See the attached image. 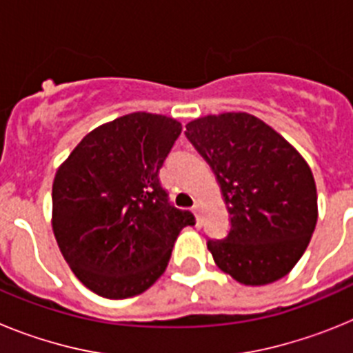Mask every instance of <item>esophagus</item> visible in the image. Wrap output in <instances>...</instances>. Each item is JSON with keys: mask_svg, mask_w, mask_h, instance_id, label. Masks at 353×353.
Masks as SVG:
<instances>
[{"mask_svg": "<svg viewBox=\"0 0 353 353\" xmlns=\"http://www.w3.org/2000/svg\"><path fill=\"white\" fill-rule=\"evenodd\" d=\"M192 212H194V215H196V221H198L199 223V219H201V207H199V203L198 201H196L194 205H192V208H191Z\"/></svg>", "mask_w": 353, "mask_h": 353, "instance_id": "34e87169", "label": "esophagus"}]
</instances>
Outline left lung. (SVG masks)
Masks as SVG:
<instances>
[{
  "instance_id": "1",
  "label": "left lung",
  "mask_w": 353,
  "mask_h": 353,
  "mask_svg": "<svg viewBox=\"0 0 353 353\" xmlns=\"http://www.w3.org/2000/svg\"><path fill=\"white\" fill-rule=\"evenodd\" d=\"M185 129L214 170L232 219L224 239L207 242L217 267L251 286L285 277L316 226V185L307 162L248 113L210 114Z\"/></svg>"
}]
</instances>
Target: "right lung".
<instances>
[{
  "mask_svg": "<svg viewBox=\"0 0 353 353\" xmlns=\"http://www.w3.org/2000/svg\"><path fill=\"white\" fill-rule=\"evenodd\" d=\"M182 125L130 113L84 136L56 171L52 232L72 272L97 295H139L166 270L180 230L196 224L173 207L159 170Z\"/></svg>",
  "mask_w": 353,
  "mask_h": 353,
  "instance_id": "right-lung-1",
  "label": "right lung"
}]
</instances>
